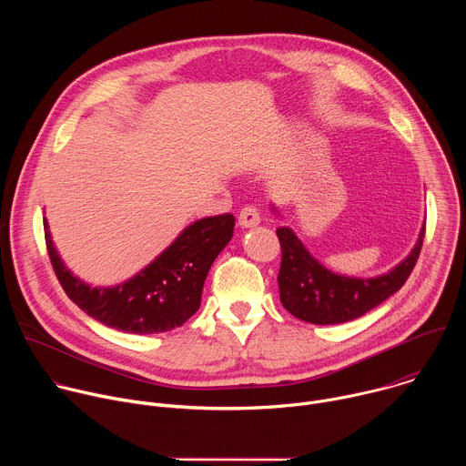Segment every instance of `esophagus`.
Here are the masks:
<instances>
[{
  "label": "esophagus",
  "mask_w": 466,
  "mask_h": 466,
  "mask_svg": "<svg viewBox=\"0 0 466 466\" xmlns=\"http://www.w3.org/2000/svg\"><path fill=\"white\" fill-rule=\"evenodd\" d=\"M259 223V210L256 207H243L239 216H238V225L241 228H250Z\"/></svg>",
  "instance_id": "1"
}]
</instances>
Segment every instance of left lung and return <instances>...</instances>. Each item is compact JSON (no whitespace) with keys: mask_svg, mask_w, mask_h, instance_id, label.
<instances>
[{"mask_svg":"<svg viewBox=\"0 0 466 466\" xmlns=\"http://www.w3.org/2000/svg\"><path fill=\"white\" fill-rule=\"evenodd\" d=\"M424 234L426 223L410 256L389 273L376 279H352L328 271L291 228H277L282 247L279 273L282 306L311 324H339L365 315L406 284L419 259Z\"/></svg>","mask_w":466,"mask_h":466,"instance_id":"8db88e82","label":"left lung"}]
</instances>
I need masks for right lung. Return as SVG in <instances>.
<instances>
[{
	"instance_id": "right-lung-1",
	"label": "right lung",
	"mask_w": 466,
	"mask_h": 466,
	"mask_svg": "<svg viewBox=\"0 0 466 466\" xmlns=\"http://www.w3.org/2000/svg\"><path fill=\"white\" fill-rule=\"evenodd\" d=\"M232 214L205 218L189 225L135 279L114 288H90L62 263L44 219L53 271L86 315L127 334H160L182 326L201 306L203 286L218 254L232 239Z\"/></svg>"
}]
</instances>
